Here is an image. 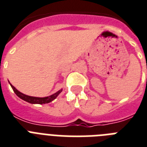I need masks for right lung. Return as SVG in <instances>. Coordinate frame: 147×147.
I'll list each match as a JSON object with an SVG mask.
<instances>
[{
  "label": "right lung",
  "mask_w": 147,
  "mask_h": 147,
  "mask_svg": "<svg viewBox=\"0 0 147 147\" xmlns=\"http://www.w3.org/2000/svg\"><path fill=\"white\" fill-rule=\"evenodd\" d=\"M9 84L11 86L12 89L13 90L14 93H15L20 99H22V100L26 101V102H30L32 104H45V103L51 102V101H53V100H55V99L57 98V96H58V95L62 92V90H63V89H61V90H58L57 93L52 94L51 96H45V97H36V96H28V95H26V94H22V93H21L20 91H19L17 89H16V88H14L13 86L10 83H9Z\"/></svg>",
  "instance_id": "add662e5"
}]
</instances>
